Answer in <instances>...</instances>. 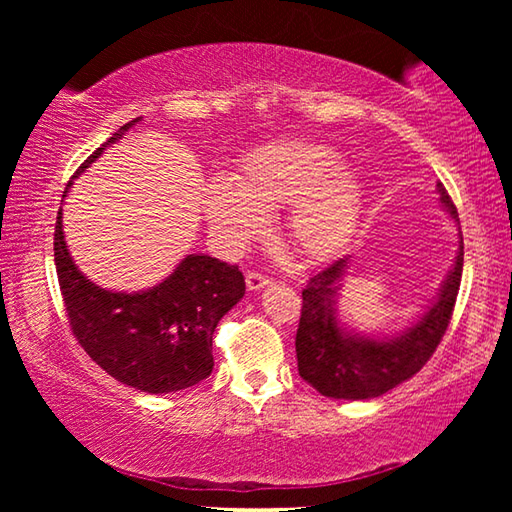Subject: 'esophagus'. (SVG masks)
I'll return each mask as SVG.
<instances>
[{
	"label": "esophagus",
	"mask_w": 512,
	"mask_h": 512,
	"mask_svg": "<svg viewBox=\"0 0 512 512\" xmlns=\"http://www.w3.org/2000/svg\"><path fill=\"white\" fill-rule=\"evenodd\" d=\"M268 284H271V280H268V277L262 275V273H248L246 275L248 291H262V289L268 287Z\"/></svg>",
	"instance_id": "esophagus-1"
}]
</instances>
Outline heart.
<instances>
[{"instance_id": "b5f03b06", "label": "heart", "mask_w": 512, "mask_h": 512, "mask_svg": "<svg viewBox=\"0 0 512 512\" xmlns=\"http://www.w3.org/2000/svg\"><path fill=\"white\" fill-rule=\"evenodd\" d=\"M339 155L309 140H277L246 155L235 180L205 187L203 214L216 241L230 253L268 230L266 212L289 205L284 237L309 264L339 257L357 232L363 185Z\"/></svg>"}]
</instances>
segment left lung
<instances>
[{"label": "left lung", "instance_id": "1", "mask_svg": "<svg viewBox=\"0 0 512 512\" xmlns=\"http://www.w3.org/2000/svg\"><path fill=\"white\" fill-rule=\"evenodd\" d=\"M440 203L458 225V253L438 296L411 327L395 334H363L341 323L339 296L350 255L314 275L302 291V316L296 334L300 377L320 395L334 400H372L411 379L431 359L447 332L463 275V235L458 212L443 185Z\"/></svg>", "mask_w": 512, "mask_h": 512}]
</instances>
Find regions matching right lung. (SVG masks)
<instances>
[{"instance_id":"1","label":"right lung","mask_w":512,"mask_h":512,"mask_svg":"<svg viewBox=\"0 0 512 512\" xmlns=\"http://www.w3.org/2000/svg\"><path fill=\"white\" fill-rule=\"evenodd\" d=\"M121 126L85 160L74 178L137 126ZM69 187L63 192L67 196ZM54 262L69 325L92 361L121 384L142 393H176L210 377L212 334L219 320L244 298L237 266L210 255H187L160 284L144 291H110L85 277L69 255L63 210L56 216Z\"/></svg>"}]
</instances>
